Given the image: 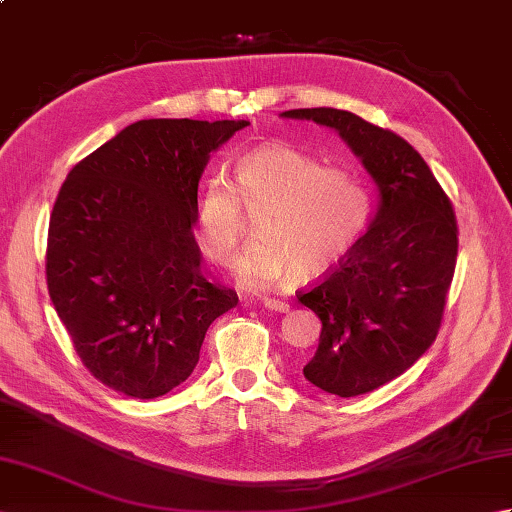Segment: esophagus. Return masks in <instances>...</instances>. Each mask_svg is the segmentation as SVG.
<instances>
[{
  "label": "esophagus",
  "mask_w": 512,
  "mask_h": 512,
  "mask_svg": "<svg viewBox=\"0 0 512 512\" xmlns=\"http://www.w3.org/2000/svg\"><path fill=\"white\" fill-rule=\"evenodd\" d=\"M262 303H264V308H268V310H275V312H288V308H290L286 301L270 299V297H266Z\"/></svg>",
  "instance_id": "1"
}]
</instances>
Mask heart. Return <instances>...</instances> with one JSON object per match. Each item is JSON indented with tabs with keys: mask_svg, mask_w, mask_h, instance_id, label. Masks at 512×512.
<instances>
[{
	"mask_svg": "<svg viewBox=\"0 0 512 512\" xmlns=\"http://www.w3.org/2000/svg\"><path fill=\"white\" fill-rule=\"evenodd\" d=\"M233 184L204 180L195 226L217 264H228L255 215L257 237L237 259L235 275L248 288H268L297 275L317 279L341 262L372 220V195L350 167L295 145L270 143L235 160Z\"/></svg>",
	"mask_w": 512,
	"mask_h": 512,
	"instance_id": "heart-1",
	"label": "heart"
}]
</instances>
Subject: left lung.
<instances>
[{
    "label": "left lung",
    "instance_id": "8db88e82",
    "mask_svg": "<svg viewBox=\"0 0 512 512\" xmlns=\"http://www.w3.org/2000/svg\"><path fill=\"white\" fill-rule=\"evenodd\" d=\"M341 134L380 191L367 233L297 299L321 319L303 367L314 387L354 398L405 374L436 341L458 259L447 193L405 138L332 107L290 110Z\"/></svg>",
    "mask_w": 512,
    "mask_h": 512
}]
</instances>
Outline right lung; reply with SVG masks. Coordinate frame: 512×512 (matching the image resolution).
Wrapping results in <instances>:
<instances>
[{
	"mask_svg": "<svg viewBox=\"0 0 512 512\" xmlns=\"http://www.w3.org/2000/svg\"><path fill=\"white\" fill-rule=\"evenodd\" d=\"M246 125L138 121L61 184L48 292L81 363L118 394L151 400L184 383L209 325L237 306L202 273L193 224L209 154Z\"/></svg>",
	"mask_w": 512,
	"mask_h": 512,
	"instance_id": "obj_1",
	"label": "right lung"
}]
</instances>
